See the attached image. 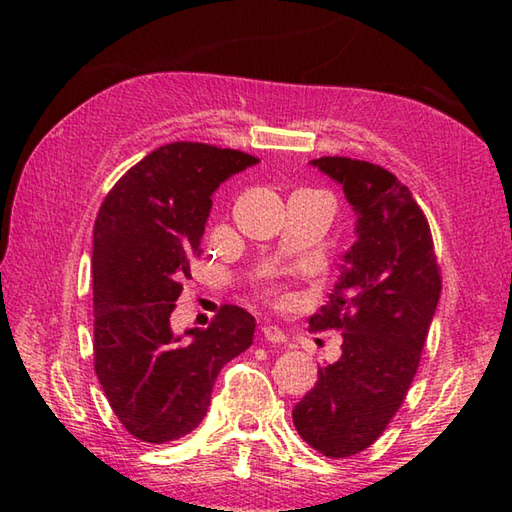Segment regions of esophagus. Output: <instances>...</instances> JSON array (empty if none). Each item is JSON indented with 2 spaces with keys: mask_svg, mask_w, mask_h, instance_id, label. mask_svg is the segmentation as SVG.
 <instances>
[{
  "mask_svg": "<svg viewBox=\"0 0 512 512\" xmlns=\"http://www.w3.org/2000/svg\"><path fill=\"white\" fill-rule=\"evenodd\" d=\"M262 336L268 343H287V334H284L282 329L275 327V325H264Z\"/></svg>",
  "mask_w": 512,
  "mask_h": 512,
  "instance_id": "1",
  "label": "esophagus"
}]
</instances>
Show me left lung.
<instances>
[{
  "label": "left lung",
  "mask_w": 512,
  "mask_h": 512,
  "mask_svg": "<svg viewBox=\"0 0 512 512\" xmlns=\"http://www.w3.org/2000/svg\"><path fill=\"white\" fill-rule=\"evenodd\" d=\"M343 189L357 223L314 329H339L341 357L293 409L307 445L329 458L370 447L404 402L440 298L429 223L409 187L377 164L350 158L309 162Z\"/></svg>",
  "instance_id": "left-lung-1"
}]
</instances>
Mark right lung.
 <instances>
[{
    "label": "right lung",
    "instance_id": "right-lung-1",
    "mask_svg": "<svg viewBox=\"0 0 512 512\" xmlns=\"http://www.w3.org/2000/svg\"><path fill=\"white\" fill-rule=\"evenodd\" d=\"M259 160L235 149L173 142L126 171L94 223V370L112 411L142 443H171L203 422L212 386L250 348L255 318L225 305L207 329L169 323L201 257L221 183Z\"/></svg>",
    "mask_w": 512,
    "mask_h": 512
}]
</instances>
